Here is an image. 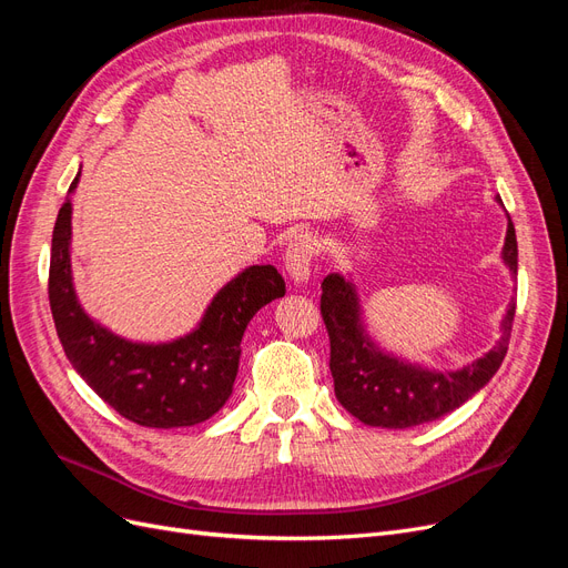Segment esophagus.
<instances>
[{
    "label": "esophagus",
    "mask_w": 568,
    "mask_h": 568,
    "mask_svg": "<svg viewBox=\"0 0 568 568\" xmlns=\"http://www.w3.org/2000/svg\"><path fill=\"white\" fill-rule=\"evenodd\" d=\"M317 251H320L317 239L307 232L294 236V242L288 244V248L284 253V263H286L288 277L294 280V284H305L307 280H311L313 261H315Z\"/></svg>",
    "instance_id": "34e87169"
}]
</instances>
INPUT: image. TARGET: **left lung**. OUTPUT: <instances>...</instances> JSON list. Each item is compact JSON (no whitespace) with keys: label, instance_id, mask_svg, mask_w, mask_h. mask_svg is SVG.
Wrapping results in <instances>:
<instances>
[{"label":"left lung","instance_id":"8db88e82","mask_svg":"<svg viewBox=\"0 0 568 568\" xmlns=\"http://www.w3.org/2000/svg\"><path fill=\"white\" fill-rule=\"evenodd\" d=\"M503 263L511 277H517L519 251L511 220L507 222ZM320 307L332 343L329 369L338 403L367 426L412 428L448 415L493 379L507 355L517 303L511 301L503 317L500 341L484 357L453 372L407 363L376 346L367 332L357 288L343 274H326Z\"/></svg>","mask_w":568,"mask_h":568}]
</instances>
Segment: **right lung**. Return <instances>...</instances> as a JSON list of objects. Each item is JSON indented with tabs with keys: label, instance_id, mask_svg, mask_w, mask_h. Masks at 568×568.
Returning a JSON list of instances; mask_svg holds the SVG:
<instances>
[{
	"label": "right lung",
	"instance_id": "add662e5",
	"mask_svg": "<svg viewBox=\"0 0 568 568\" xmlns=\"http://www.w3.org/2000/svg\"><path fill=\"white\" fill-rule=\"evenodd\" d=\"M61 205L49 261V305L65 357L118 415L149 428H180L211 419L230 400L242 336L263 305L286 294L272 265H251L222 286L192 332L163 343L113 334L78 301L71 270V194Z\"/></svg>",
	"mask_w": 568,
	"mask_h": 568
}]
</instances>
